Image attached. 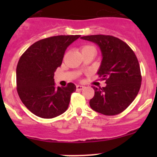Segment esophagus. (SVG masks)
<instances>
[{
	"label": "esophagus",
	"instance_id": "34e87169",
	"mask_svg": "<svg viewBox=\"0 0 157 157\" xmlns=\"http://www.w3.org/2000/svg\"><path fill=\"white\" fill-rule=\"evenodd\" d=\"M84 88H85V86H81V85L76 86V90H82Z\"/></svg>",
	"mask_w": 157,
	"mask_h": 157
}]
</instances>
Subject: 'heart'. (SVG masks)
I'll list each match as a JSON object with an SVG mask.
<instances>
[{
  "instance_id": "1",
  "label": "heart",
  "mask_w": 157,
  "mask_h": 157,
  "mask_svg": "<svg viewBox=\"0 0 157 157\" xmlns=\"http://www.w3.org/2000/svg\"><path fill=\"white\" fill-rule=\"evenodd\" d=\"M89 48H94V47L91 46V45H86L82 48V49H89ZM95 49V48H94Z\"/></svg>"
}]
</instances>
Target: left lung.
<instances>
[{
	"instance_id": "left-lung-1",
	"label": "left lung",
	"mask_w": 157,
	"mask_h": 157,
	"mask_svg": "<svg viewBox=\"0 0 157 157\" xmlns=\"http://www.w3.org/2000/svg\"><path fill=\"white\" fill-rule=\"evenodd\" d=\"M83 40L93 41L100 47L102 61L98 71L106 86L94 90L90 101L91 109L105 116L123 112L138 95L141 75L138 58L127 43L111 35L83 36Z\"/></svg>"
}]
</instances>
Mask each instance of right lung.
I'll return each instance as SVG.
<instances>
[{"mask_svg": "<svg viewBox=\"0 0 157 157\" xmlns=\"http://www.w3.org/2000/svg\"><path fill=\"white\" fill-rule=\"evenodd\" d=\"M80 35H58L36 41L19 58L16 67L19 97L29 111L38 117L52 119L68 108L74 83L56 87L54 72L60 67L67 48Z\"/></svg>", "mask_w": 157, "mask_h": 157, "instance_id": "obj_1", "label": "right lung"}]
</instances>
